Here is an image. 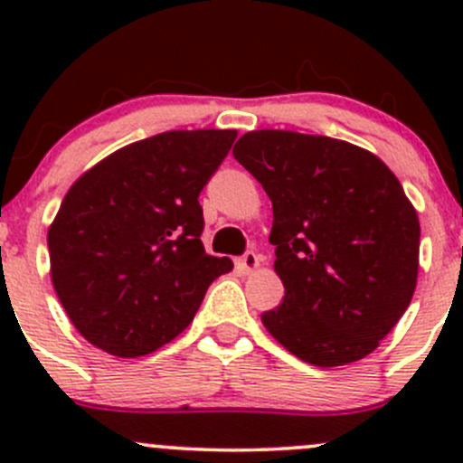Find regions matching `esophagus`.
Masks as SVG:
<instances>
[{
  "instance_id": "esophagus-1",
  "label": "esophagus",
  "mask_w": 463,
  "mask_h": 463,
  "mask_svg": "<svg viewBox=\"0 0 463 463\" xmlns=\"http://www.w3.org/2000/svg\"><path fill=\"white\" fill-rule=\"evenodd\" d=\"M260 261H261V258H260L258 253H255V250H246V253L241 255L240 260H237V266H240V269L244 270V273H250V270L258 269Z\"/></svg>"
}]
</instances>
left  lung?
<instances>
[{
	"instance_id": "8db88e82",
	"label": "left lung",
	"mask_w": 463,
	"mask_h": 463,
	"mask_svg": "<svg viewBox=\"0 0 463 463\" xmlns=\"http://www.w3.org/2000/svg\"><path fill=\"white\" fill-rule=\"evenodd\" d=\"M273 203L270 244L282 305L261 322L318 367L361 361L408 309L417 287V210L367 149L311 134L260 129L232 147Z\"/></svg>"
}]
</instances>
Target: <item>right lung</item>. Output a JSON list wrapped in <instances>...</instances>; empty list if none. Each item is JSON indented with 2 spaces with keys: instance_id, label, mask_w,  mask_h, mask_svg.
Instances as JSON below:
<instances>
[{
  "instance_id": "add662e5",
  "label": "right lung",
  "mask_w": 463,
  "mask_h": 463,
  "mask_svg": "<svg viewBox=\"0 0 463 463\" xmlns=\"http://www.w3.org/2000/svg\"><path fill=\"white\" fill-rule=\"evenodd\" d=\"M235 129L163 132L85 172L49 228L51 278L73 326L120 358L156 352L232 269L202 244L203 185Z\"/></svg>"
}]
</instances>
